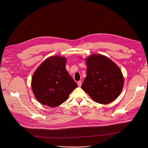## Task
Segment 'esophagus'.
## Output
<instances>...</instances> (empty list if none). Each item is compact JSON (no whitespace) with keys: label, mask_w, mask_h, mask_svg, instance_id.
<instances>
[{"label":"esophagus","mask_w":148,"mask_h":148,"mask_svg":"<svg viewBox=\"0 0 148 148\" xmlns=\"http://www.w3.org/2000/svg\"><path fill=\"white\" fill-rule=\"evenodd\" d=\"M77 84H78V86L79 87H81V85H82V82H81V81H78Z\"/></svg>","instance_id":"obj_1"}]
</instances>
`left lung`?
<instances>
[{"label": "left lung", "mask_w": 148, "mask_h": 148, "mask_svg": "<svg viewBox=\"0 0 148 148\" xmlns=\"http://www.w3.org/2000/svg\"><path fill=\"white\" fill-rule=\"evenodd\" d=\"M86 62L87 76L82 89L99 103L107 104L116 99L124 82L119 67L107 57L100 54H92Z\"/></svg>", "instance_id": "8db88e82"}]
</instances>
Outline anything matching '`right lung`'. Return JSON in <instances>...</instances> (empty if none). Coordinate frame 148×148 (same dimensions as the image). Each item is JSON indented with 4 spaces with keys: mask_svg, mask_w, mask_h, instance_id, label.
Segmentation results:
<instances>
[{
    "mask_svg": "<svg viewBox=\"0 0 148 148\" xmlns=\"http://www.w3.org/2000/svg\"><path fill=\"white\" fill-rule=\"evenodd\" d=\"M67 59L51 56L45 60L34 72L32 88L41 103L56 107L64 102L77 84L66 69Z\"/></svg>",
    "mask_w": 148,
    "mask_h": 148,
    "instance_id": "add662e5",
    "label": "right lung"
}]
</instances>
